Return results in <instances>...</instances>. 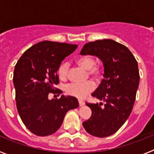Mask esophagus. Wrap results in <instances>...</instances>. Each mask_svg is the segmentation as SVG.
I'll list each match as a JSON object with an SVG mask.
<instances>
[{"label": "esophagus", "mask_w": 154, "mask_h": 154, "mask_svg": "<svg viewBox=\"0 0 154 154\" xmlns=\"http://www.w3.org/2000/svg\"><path fill=\"white\" fill-rule=\"evenodd\" d=\"M78 102H79V104L80 106H83V105L85 104V103H84V102L82 101V100H80V99H79Z\"/></svg>", "instance_id": "esophagus-1"}]
</instances>
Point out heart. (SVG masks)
I'll return each instance as SVG.
<instances>
[{
  "label": "heart",
  "instance_id": "1",
  "mask_svg": "<svg viewBox=\"0 0 154 154\" xmlns=\"http://www.w3.org/2000/svg\"><path fill=\"white\" fill-rule=\"evenodd\" d=\"M75 62L80 67L86 69L88 75L92 78L99 79L103 74V66L99 62H96L93 56L89 55H83L77 57ZM69 65L67 63L61 64L58 67L57 73L59 79L66 81L69 77ZM95 83L92 81H88L84 83H71L65 88V92L71 96L83 99L89 93L95 89Z\"/></svg>",
  "mask_w": 154,
  "mask_h": 154
}]
</instances>
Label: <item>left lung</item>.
<instances>
[{
	"label": "left lung",
	"mask_w": 154,
	"mask_h": 154,
	"mask_svg": "<svg viewBox=\"0 0 154 154\" xmlns=\"http://www.w3.org/2000/svg\"><path fill=\"white\" fill-rule=\"evenodd\" d=\"M80 54L96 55L103 61L104 79L92 96L106 102L104 105L86 103L92 115L82 125L91 135L109 137L132 112L140 82L138 64L126 46L109 39L86 43Z\"/></svg>",
	"instance_id": "8db88e82"
}]
</instances>
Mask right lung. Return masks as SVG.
Wrapping results in <instances>:
<instances>
[{"label":"right lung","mask_w":154,"mask_h":154,"mask_svg":"<svg viewBox=\"0 0 154 154\" xmlns=\"http://www.w3.org/2000/svg\"><path fill=\"white\" fill-rule=\"evenodd\" d=\"M77 48V45L43 41L24 51L16 64L13 82L17 112L35 135L45 137L55 133L66 112L79 106L73 96L48 99L50 93L62 92L55 87L59 83L57 71L65 57Z\"/></svg>","instance_id":"add662e5"}]
</instances>
